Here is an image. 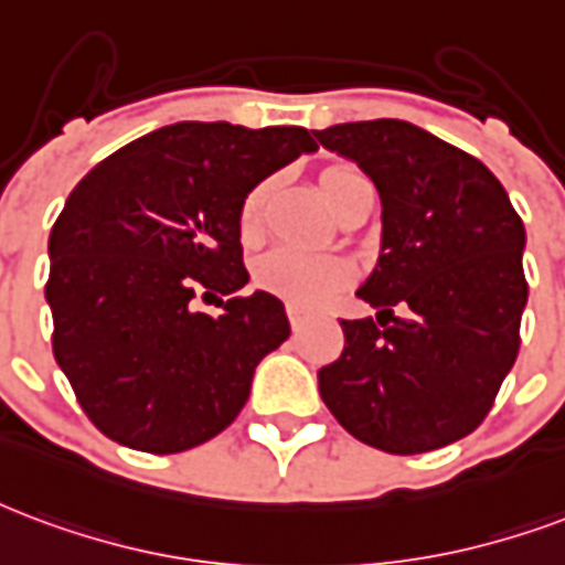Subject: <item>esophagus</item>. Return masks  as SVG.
Segmentation results:
<instances>
[{"mask_svg": "<svg viewBox=\"0 0 565 565\" xmlns=\"http://www.w3.org/2000/svg\"><path fill=\"white\" fill-rule=\"evenodd\" d=\"M287 315H290V326H294V332H299V329H302V326H305L302 311H296V308H290Z\"/></svg>", "mask_w": 565, "mask_h": 565, "instance_id": "1", "label": "esophagus"}]
</instances>
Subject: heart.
<instances>
[{"mask_svg": "<svg viewBox=\"0 0 565 565\" xmlns=\"http://www.w3.org/2000/svg\"><path fill=\"white\" fill-rule=\"evenodd\" d=\"M353 170H332L323 179V194L332 203L335 188L350 177ZM266 200H269V185H257L250 191L245 203H242V233L254 236L263 224V212H266ZM347 266L338 257L329 254H311V250L299 248H275L257 266V281L269 290V294L281 296L296 308H317L323 305L329 296L335 294L344 284Z\"/></svg>", "mask_w": 565, "mask_h": 565, "instance_id": "b5f03b06", "label": "heart"}]
</instances>
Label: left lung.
Instances as JSON below:
<instances>
[{
	"label": "left lung",
	"instance_id": "obj_1",
	"mask_svg": "<svg viewBox=\"0 0 565 565\" xmlns=\"http://www.w3.org/2000/svg\"><path fill=\"white\" fill-rule=\"evenodd\" d=\"M315 137L356 161L383 203L377 266L356 290L380 308L377 320H341L344 350L317 371L320 398L383 452L461 440L515 365L527 305L524 224L479 158L416 125L371 119Z\"/></svg>",
	"mask_w": 565,
	"mask_h": 565
}]
</instances>
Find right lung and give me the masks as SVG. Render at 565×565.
I'll return each mask as SVG.
<instances>
[{"instance_id": "obj_1", "label": "right lung", "mask_w": 565, "mask_h": 565, "mask_svg": "<svg viewBox=\"0 0 565 565\" xmlns=\"http://www.w3.org/2000/svg\"><path fill=\"white\" fill-rule=\"evenodd\" d=\"M317 152L296 125L177 122L104 158L50 233L53 356L92 425L128 449L173 455L239 416L254 367L290 335L281 299L198 296L248 284L242 203L275 170Z\"/></svg>"}]
</instances>
